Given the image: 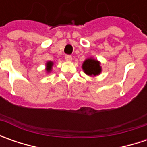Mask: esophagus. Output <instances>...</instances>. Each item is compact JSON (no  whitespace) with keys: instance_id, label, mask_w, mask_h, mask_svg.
Segmentation results:
<instances>
[{"instance_id":"34e87169","label":"esophagus","mask_w":147,"mask_h":147,"mask_svg":"<svg viewBox=\"0 0 147 147\" xmlns=\"http://www.w3.org/2000/svg\"><path fill=\"white\" fill-rule=\"evenodd\" d=\"M72 59H73V58H72V56H71L70 55H65V59H66L67 61H71Z\"/></svg>"}]
</instances>
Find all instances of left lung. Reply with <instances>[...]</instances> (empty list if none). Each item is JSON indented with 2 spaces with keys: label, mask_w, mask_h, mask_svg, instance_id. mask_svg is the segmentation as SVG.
I'll return each mask as SVG.
<instances>
[{
  "label": "left lung",
  "mask_w": 147,
  "mask_h": 147,
  "mask_svg": "<svg viewBox=\"0 0 147 147\" xmlns=\"http://www.w3.org/2000/svg\"><path fill=\"white\" fill-rule=\"evenodd\" d=\"M98 60L89 58L82 64V69L86 74L89 76H96L101 73V67Z\"/></svg>",
  "instance_id": "1"
}]
</instances>
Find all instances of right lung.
<instances>
[{
  "mask_svg": "<svg viewBox=\"0 0 147 147\" xmlns=\"http://www.w3.org/2000/svg\"><path fill=\"white\" fill-rule=\"evenodd\" d=\"M52 65H53V62H51V61H49L47 63V69H46V70L47 71V72H51V69H52Z\"/></svg>",
  "mask_w": 147,
  "mask_h": 147,
  "instance_id": "right-lung-1",
  "label": "right lung"
}]
</instances>
